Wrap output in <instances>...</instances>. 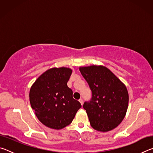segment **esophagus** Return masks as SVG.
Wrapping results in <instances>:
<instances>
[{
    "label": "esophagus",
    "instance_id": "obj_1",
    "mask_svg": "<svg viewBox=\"0 0 153 153\" xmlns=\"http://www.w3.org/2000/svg\"><path fill=\"white\" fill-rule=\"evenodd\" d=\"M79 102L80 103H81L82 105H83V99H82V98H80V99L79 100Z\"/></svg>",
    "mask_w": 153,
    "mask_h": 153
}]
</instances>
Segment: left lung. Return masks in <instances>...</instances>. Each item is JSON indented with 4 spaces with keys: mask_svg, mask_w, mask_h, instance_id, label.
I'll return each mask as SVG.
<instances>
[{
    "mask_svg": "<svg viewBox=\"0 0 153 153\" xmlns=\"http://www.w3.org/2000/svg\"><path fill=\"white\" fill-rule=\"evenodd\" d=\"M79 69L92 93L91 100L83 106L90 125L103 132L112 130L123 121L128 110L129 95L126 85L103 65L79 67Z\"/></svg>",
    "mask_w": 153,
    "mask_h": 153,
    "instance_id": "left-lung-1",
    "label": "left lung"
}]
</instances>
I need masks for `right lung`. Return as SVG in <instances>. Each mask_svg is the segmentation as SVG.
I'll list each match as a JSON object with an SVG mask.
<instances>
[{
  "instance_id": "obj_1",
  "label": "right lung",
  "mask_w": 153,
  "mask_h": 153,
  "mask_svg": "<svg viewBox=\"0 0 153 153\" xmlns=\"http://www.w3.org/2000/svg\"><path fill=\"white\" fill-rule=\"evenodd\" d=\"M71 73L68 67H53L40 75L31 86V107L38 120L48 128H64L72 122L82 107L67 86Z\"/></svg>"
}]
</instances>
